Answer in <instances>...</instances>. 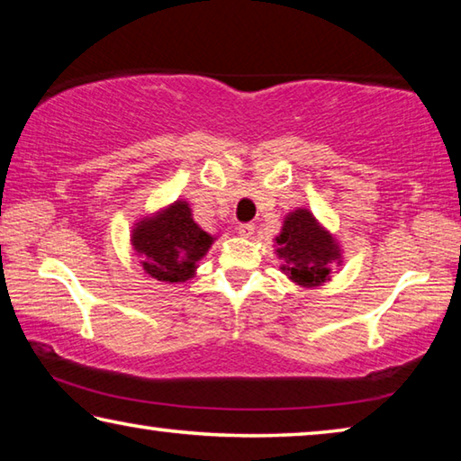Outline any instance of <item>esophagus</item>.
I'll use <instances>...</instances> for the list:
<instances>
[{"label":"esophagus","mask_w":461,"mask_h":461,"mask_svg":"<svg viewBox=\"0 0 461 461\" xmlns=\"http://www.w3.org/2000/svg\"><path fill=\"white\" fill-rule=\"evenodd\" d=\"M254 223H240L238 225V233L240 236H244V238H252L254 236Z\"/></svg>","instance_id":"34e87169"}]
</instances>
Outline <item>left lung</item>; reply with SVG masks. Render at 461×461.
I'll list each match as a JSON object with an SVG mask.
<instances>
[{
  "mask_svg": "<svg viewBox=\"0 0 461 461\" xmlns=\"http://www.w3.org/2000/svg\"><path fill=\"white\" fill-rule=\"evenodd\" d=\"M276 254L285 275L301 286H319L330 280L331 268L341 262V249L309 209H294L285 217L276 238Z\"/></svg>",
  "mask_w": 461,
  "mask_h": 461,
  "instance_id": "8db88e82",
  "label": "left lung"
}]
</instances>
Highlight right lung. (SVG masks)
<instances>
[{
    "instance_id": "add662e5",
    "label": "right lung",
    "mask_w": 461,
    "mask_h": 461,
    "mask_svg": "<svg viewBox=\"0 0 461 461\" xmlns=\"http://www.w3.org/2000/svg\"><path fill=\"white\" fill-rule=\"evenodd\" d=\"M213 244V236L193 221L186 201H175L160 213L144 217L131 231V246L148 276L160 283H185Z\"/></svg>"
}]
</instances>
